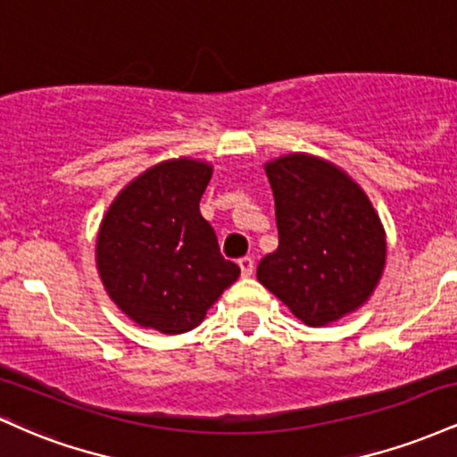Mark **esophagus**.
Wrapping results in <instances>:
<instances>
[{
  "label": "esophagus",
  "mask_w": 457,
  "mask_h": 457,
  "mask_svg": "<svg viewBox=\"0 0 457 457\" xmlns=\"http://www.w3.org/2000/svg\"><path fill=\"white\" fill-rule=\"evenodd\" d=\"M238 266H240V272H243V277L253 275L255 264H253V258H251V255H245V258H240Z\"/></svg>",
  "instance_id": "34e87169"
}]
</instances>
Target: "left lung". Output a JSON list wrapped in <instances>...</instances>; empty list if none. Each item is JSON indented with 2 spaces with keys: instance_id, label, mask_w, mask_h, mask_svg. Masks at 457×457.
<instances>
[{
  "instance_id": "8db88e82",
  "label": "left lung",
  "mask_w": 457,
  "mask_h": 457,
  "mask_svg": "<svg viewBox=\"0 0 457 457\" xmlns=\"http://www.w3.org/2000/svg\"><path fill=\"white\" fill-rule=\"evenodd\" d=\"M279 246L258 279L309 327L361 307L385 266V232L370 199L330 162L287 154L266 165Z\"/></svg>"
}]
</instances>
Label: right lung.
Returning <instances> with one entry per match:
<instances>
[{
	"instance_id": "right-lung-1",
	"label": "right lung",
	"mask_w": 457,
	"mask_h": 457,
	"mask_svg": "<svg viewBox=\"0 0 457 457\" xmlns=\"http://www.w3.org/2000/svg\"><path fill=\"white\" fill-rule=\"evenodd\" d=\"M206 162L178 159L135 178L104 214L96 262L109 296L130 320L165 335L187 333L238 279L212 225L199 214Z\"/></svg>"
}]
</instances>
